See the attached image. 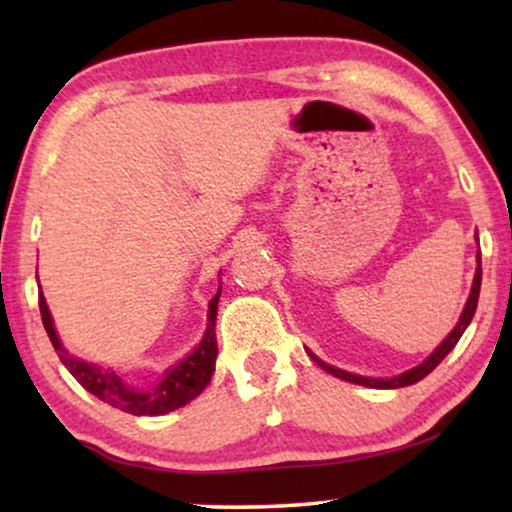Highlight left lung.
Returning a JSON list of instances; mask_svg holds the SVG:
<instances>
[{
	"instance_id": "obj_1",
	"label": "left lung",
	"mask_w": 512,
	"mask_h": 512,
	"mask_svg": "<svg viewBox=\"0 0 512 512\" xmlns=\"http://www.w3.org/2000/svg\"><path fill=\"white\" fill-rule=\"evenodd\" d=\"M480 282H482V268H480V256H478V268H475L473 289H471V296H468V303H466V307H464V312H461L459 324L454 326V331H452L450 335H447L443 345H440V347L436 349V352H433V354L429 356V359H426V361L422 363V366L412 368V370H408V373H403V375H398V377H391V380H375V377H361V375L345 373V370L333 368V366H328V363L319 361L317 356H312V354H310V356H312L314 361L319 363L321 368L326 370V373H331V375H335V377H340V380H347V382H354V384H363V387H370V389H398V387H408V384H415V382H419V380H424V377L429 375L431 370L436 368L438 363L443 361L447 354L452 352L454 345H457L461 335H464L466 326L471 324V319H473V314H475V307H478V298H480Z\"/></svg>"
}]
</instances>
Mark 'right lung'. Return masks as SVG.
Here are the masks:
<instances>
[{"label":"right lung","mask_w":512,"mask_h":512,"mask_svg":"<svg viewBox=\"0 0 512 512\" xmlns=\"http://www.w3.org/2000/svg\"><path fill=\"white\" fill-rule=\"evenodd\" d=\"M219 296L221 289L212 300H209V326L200 347L195 349L191 356H186L184 361L177 363V366L160 380L158 387L153 389H135L130 387V384H125L116 373H109V370L93 366V363L74 359V356L60 345L58 333H55L53 328L51 312H48V305L41 293L39 312L60 361L65 363V368L76 377V382H79L83 389L100 398V401L114 405L118 410L130 412V415H165V412L177 410L188 401H193V398L207 387L209 380H212L216 363V307H219Z\"/></svg>","instance_id":"add662e5"}]
</instances>
